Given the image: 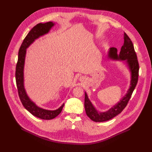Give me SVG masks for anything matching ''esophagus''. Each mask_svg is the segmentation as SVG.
<instances>
[{
	"mask_svg": "<svg viewBox=\"0 0 152 152\" xmlns=\"http://www.w3.org/2000/svg\"><path fill=\"white\" fill-rule=\"evenodd\" d=\"M82 79H83V78H81V80H82Z\"/></svg>",
	"mask_w": 152,
	"mask_h": 152,
	"instance_id": "obj_1",
	"label": "esophagus"
}]
</instances>
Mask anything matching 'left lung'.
<instances>
[{
    "instance_id": "obj_1",
    "label": "left lung",
    "mask_w": 152,
    "mask_h": 152,
    "mask_svg": "<svg viewBox=\"0 0 152 152\" xmlns=\"http://www.w3.org/2000/svg\"><path fill=\"white\" fill-rule=\"evenodd\" d=\"M108 56L110 59L125 61L127 64L131 74L130 88L128 89L126 95L119 102L110 109H109L108 111L104 112H100L96 110L95 106L89 101L88 96L86 92L84 106L86 114L92 121L95 122L108 121L120 114L127 106L138 82L139 64H138L137 56L134 51L133 42L127 34L124 33V44L121 48L119 54H118V50L115 48H110Z\"/></svg>"
}]
</instances>
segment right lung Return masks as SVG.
Here are the masks:
<instances>
[{
    "mask_svg": "<svg viewBox=\"0 0 152 152\" xmlns=\"http://www.w3.org/2000/svg\"><path fill=\"white\" fill-rule=\"evenodd\" d=\"M54 25L55 23L51 21L45 23H40L35 25L29 31V33L27 34L26 37L23 41V43L19 50L18 59L15 69L16 85H17L18 95L22 104L31 114L38 118L46 119V120H50L57 117L62 111L64 104H63L61 107L55 110H49L38 107L28 97L25 91L24 88L23 71L27 48L37 38L47 34L50 31L51 27L54 26Z\"/></svg>",
    "mask_w": 152,
    "mask_h": 152,
    "instance_id": "obj_1",
    "label": "right lung"
}]
</instances>
